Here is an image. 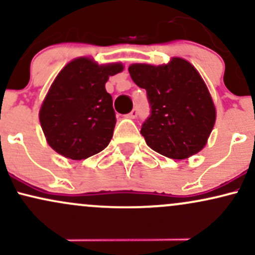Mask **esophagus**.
I'll return each mask as SVG.
<instances>
[{
    "mask_svg": "<svg viewBox=\"0 0 255 255\" xmlns=\"http://www.w3.org/2000/svg\"><path fill=\"white\" fill-rule=\"evenodd\" d=\"M137 114H139V113H137V109H136V108H134V109L131 110L129 114H128V118H130V119H135L136 116H137Z\"/></svg>",
    "mask_w": 255,
    "mask_h": 255,
    "instance_id": "34e87169",
    "label": "esophagus"
}]
</instances>
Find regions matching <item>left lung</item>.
Segmentation results:
<instances>
[{"label":"left lung","mask_w":255,"mask_h":255,"mask_svg":"<svg viewBox=\"0 0 255 255\" xmlns=\"http://www.w3.org/2000/svg\"><path fill=\"white\" fill-rule=\"evenodd\" d=\"M133 81L146 90L150 115L141 135L153 151L184 159L203 150L216 121V109L204 80L188 61L175 57L162 66L131 64Z\"/></svg>","instance_id":"8db88e82"}]
</instances>
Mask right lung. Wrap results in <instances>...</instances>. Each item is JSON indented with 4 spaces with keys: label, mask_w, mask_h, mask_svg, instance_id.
Listing matches in <instances>:
<instances>
[{
    "label": "right lung",
    "mask_w": 255,
    "mask_h": 255,
    "mask_svg": "<svg viewBox=\"0 0 255 255\" xmlns=\"http://www.w3.org/2000/svg\"><path fill=\"white\" fill-rule=\"evenodd\" d=\"M122 69L121 63L99 66L80 57L58 73L39 111L46 141L57 153L80 160L109 145L116 116L105 83Z\"/></svg>",
    "instance_id": "add662e5"
}]
</instances>
